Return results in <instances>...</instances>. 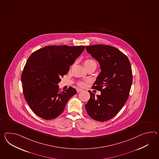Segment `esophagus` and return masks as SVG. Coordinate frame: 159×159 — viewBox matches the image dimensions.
I'll list each match as a JSON object with an SVG mask.
<instances>
[{
	"label": "esophagus",
	"mask_w": 159,
	"mask_h": 159,
	"mask_svg": "<svg viewBox=\"0 0 159 159\" xmlns=\"http://www.w3.org/2000/svg\"><path fill=\"white\" fill-rule=\"evenodd\" d=\"M76 91H77V93H80V92L82 91V89H77Z\"/></svg>",
	"instance_id": "34e87169"
}]
</instances>
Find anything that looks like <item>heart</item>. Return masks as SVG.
Listing matches in <instances>:
<instances>
[{
	"instance_id": "obj_1",
	"label": "heart",
	"mask_w": 159,
	"mask_h": 159,
	"mask_svg": "<svg viewBox=\"0 0 159 159\" xmlns=\"http://www.w3.org/2000/svg\"><path fill=\"white\" fill-rule=\"evenodd\" d=\"M83 64H84V66H85V68H87L88 66H94V67H95V68L97 67V61L95 60H93V59H87L84 61ZM84 84H85L83 82V81H80L79 83V85H80V86H81V87L84 86Z\"/></svg>"
}]
</instances>
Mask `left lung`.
<instances>
[{"label": "left lung", "instance_id": "left-lung-1", "mask_svg": "<svg viewBox=\"0 0 159 159\" xmlns=\"http://www.w3.org/2000/svg\"><path fill=\"white\" fill-rule=\"evenodd\" d=\"M85 49L99 62L101 70L92 87L101 94L95 96L89 91L90 99L85 109L94 120L105 122L116 116L128 99L132 83L131 65L116 48L99 44Z\"/></svg>", "mask_w": 159, "mask_h": 159}]
</instances>
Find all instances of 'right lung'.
<instances>
[{"instance_id": "1", "label": "right lung", "mask_w": 159, "mask_h": 159, "mask_svg": "<svg viewBox=\"0 0 159 159\" xmlns=\"http://www.w3.org/2000/svg\"><path fill=\"white\" fill-rule=\"evenodd\" d=\"M84 46H49L33 53L21 76L23 95L37 116L49 120L62 114L76 90L70 87L59 91L60 78L84 50Z\"/></svg>"}]
</instances>
